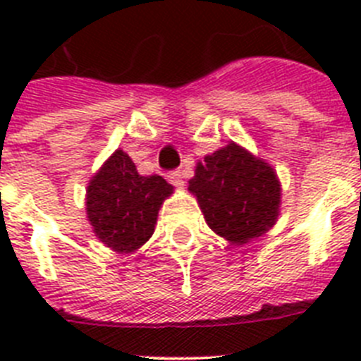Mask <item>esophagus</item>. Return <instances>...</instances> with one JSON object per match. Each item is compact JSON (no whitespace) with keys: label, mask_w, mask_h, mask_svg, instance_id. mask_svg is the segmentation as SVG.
Listing matches in <instances>:
<instances>
[{"label":"esophagus","mask_w":361,"mask_h":361,"mask_svg":"<svg viewBox=\"0 0 361 361\" xmlns=\"http://www.w3.org/2000/svg\"><path fill=\"white\" fill-rule=\"evenodd\" d=\"M168 180H170L173 186H183V173H180L178 170L170 171V173H168Z\"/></svg>","instance_id":"34e87169"}]
</instances>
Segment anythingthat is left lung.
<instances>
[{
	"instance_id": "8db88e82",
	"label": "left lung",
	"mask_w": 361,
	"mask_h": 361,
	"mask_svg": "<svg viewBox=\"0 0 361 361\" xmlns=\"http://www.w3.org/2000/svg\"><path fill=\"white\" fill-rule=\"evenodd\" d=\"M188 191L206 224L229 244L262 237L279 220L282 186L275 168L233 141L197 162Z\"/></svg>"
}]
</instances>
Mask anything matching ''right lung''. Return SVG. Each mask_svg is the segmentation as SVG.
Here are the masks:
<instances>
[{"instance_id": "right-lung-1", "label": "right lung", "mask_w": 361, "mask_h": 361, "mask_svg": "<svg viewBox=\"0 0 361 361\" xmlns=\"http://www.w3.org/2000/svg\"><path fill=\"white\" fill-rule=\"evenodd\" d=\"M173 186L161 175L142 177L130 155L116 149L86 188V216L95 237L116 253H133L149 240L162 202Z\"/></svg>"}]
</instances>
